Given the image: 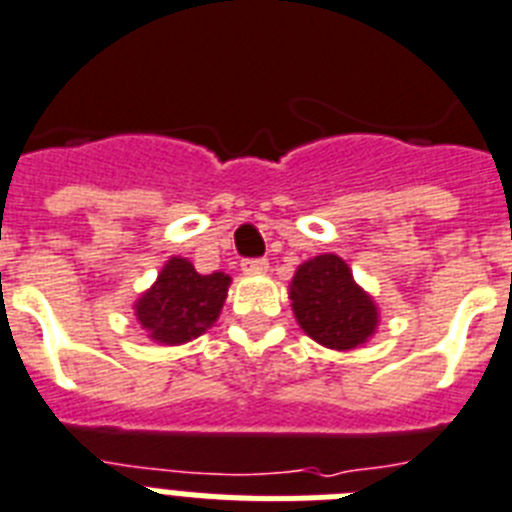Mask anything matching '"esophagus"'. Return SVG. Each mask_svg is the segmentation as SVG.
<instances>
[{
    "label": "esophagus",
    "instance_id": "34e87169",
    "mask_svg": "<svg viewBox=\"0 0 512 512\" xmlns=\"http://www.w3.org/2000/svg\"><path fill=\"white\" fill-rule=\"evenodd\" d=\"M270 268V262L265 257H250V260H242V270L247 275H257V273H265Z\"/></svg>",
    "mask_w": 512,
    "mask_h": 512
}]
</instances>
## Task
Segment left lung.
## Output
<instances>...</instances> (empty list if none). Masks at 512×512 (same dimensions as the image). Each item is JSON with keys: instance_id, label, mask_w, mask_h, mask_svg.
<instances>
[{"instance_id": "left-lung-1", "label": "left lung", "mask_w": 512, "mask_h": 512, "mask_svg": "<svg viewBox=\"0 0 512 512\" xmlns=\"http://www.w3.org/2000/svg\"><path fill=\"white\" fill-rule=\"evenodd\" d=\"M288 299L301 330L324 348H358L379 324V306L355 283L348 262L337 255H317L299 265Z\"/></svg>"}]
</instances>
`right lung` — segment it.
Masks as SVG:
<instances>
[{
	"instance_id": "1",
	"label": "right lung",
	"mask_w": 512,
	"mask_h": 512,
	"mask_svg": "<svg viewBox=\"0 0 512 512\" xmlns=\"http://www.w3.org/2000/svg\"><path fill=\"white\" fill-rule=\"evenodd\" d=\"M229 283L226 273L201 275L185 257H170L154 286L133 304L136 319L154 342H190L219 319Z\"/></svg>"
}]
</instances>
